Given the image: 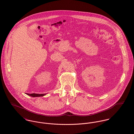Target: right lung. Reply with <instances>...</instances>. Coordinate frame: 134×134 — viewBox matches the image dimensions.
<instances>
[{
  "instance_id": "add662e5",
  "label": "right lung",
  "mask_w": 134,
  "mask_h": 134,
  "mask_svg": "<svg viewBox=\"0 0 134 134\" xmlns=\"http://www.w3.org/2000/svg\"><path fill=\"white\" fill-rule=\"evenodd\" d=\"M27 95L31 96L32 97H38V96H43L46 95V94H36V93H32V94H29L27 93Z\"/></svg>"
}]
</instances>
